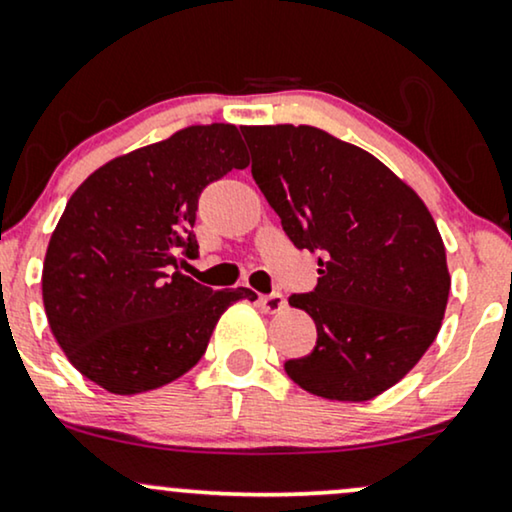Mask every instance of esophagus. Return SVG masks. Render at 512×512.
Wrapping results in <instances>:
<instances>
[{
    "label": "esophagus",
    "mask_w": 512,
    "mask_h": 512,
    "mask_svg": "<svg viewBox=\"0 0 512 512\" xmlns=\"http://www.w3.org/2000/svg\"><path fill=\"white\" fill-rule=\"evenodd\" d=\"M260 304L264 312L269 314H278L286 309V297H283L281 293H269V295H262L260 297Z\"/></svg>",
    "instance_id": "34e87169"
}]
</instances>
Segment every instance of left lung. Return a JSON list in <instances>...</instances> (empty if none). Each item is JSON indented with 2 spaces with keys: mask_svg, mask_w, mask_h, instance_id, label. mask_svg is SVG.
Here are the masks:
<instances>
[{
  "mask_svg": "<svg viewBox=\"0 0 512 512\" xmlns=\"http://www.w3.org/2000/svg\"><path fill=\"white\" fill-rule=\"evenodd\" d=\"M252 177L295 248L319 252V283L288 302L316 323L302 390L366 401L399 383L435 342L451 278L435 219L364 148L309 125L241 127Z\"/></svg>",
  "mask_w": 512,
  "mask_h": 512,
  "instance_id": "1",
  "label": "left lung"
}]
</instances>
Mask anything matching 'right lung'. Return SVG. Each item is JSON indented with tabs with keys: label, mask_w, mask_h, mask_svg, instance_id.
Wrapping results in <instances>:
<instances>
[{
	"label": "right lung",
	"mask_w": 512,
	"mask_h": 512,
	"mask_svg": "<svg viewBox=\"0 0 512 512\" xmlns=\"http://www.w3.org/2000/svg\"><path fill=\"white\" fill-rule=\"evenodd\" d=\"M248 153L234 125H196L120 155L70 196L51 234L42 300L51 333L84 378L137 394L184 375L219 316L250 288L212 290L181 274L198 255V198Z\"/></svg>",
	"instance_id": "right-lung-1"
}]
</instances>
